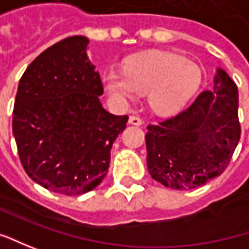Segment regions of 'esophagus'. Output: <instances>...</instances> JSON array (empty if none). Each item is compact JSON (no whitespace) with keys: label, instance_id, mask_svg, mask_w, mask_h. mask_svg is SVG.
Returning <instances> with one entry per match:
<instances>
[{"label":"esophagus","instance_id":"1","mask_svg":"<svg viewBox=\"0 0 249 249\" xmlns=\"http://www.w3.org/2000/svg\"><path fill=\"white\" fill-rule=\"evenodd\" d=\"M128 123H129L131 125H142L143 124L142 118L138 116H129V118H128Z\"/></svg>","mask_w":249,"mask_h":249}]
</instances>
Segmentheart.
I'll list each match as a JSON object with an SVG mask.
<instances>
[{"label": "heart", "mask_w": 249, "mask_h": 249, "mask_svg": "<svg viewBox=\"0 0 249 249\" xmlns=\"http://www.w3.org/2000/svg\"><path fill=\"white\" fill-rule=\"evenodd\" d=\"M105 87L117 100L126 102L138 93H149L151 108L161 116H171L187 105L202 81L201 69L183 56L169 52H150L126 62L125 71L108 69Z\"/></svg>", "instance_id": "1"}]
</instances>
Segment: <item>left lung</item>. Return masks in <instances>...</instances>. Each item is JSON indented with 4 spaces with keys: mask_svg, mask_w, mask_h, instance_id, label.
<instances>
[{
    "mask_svg": "<svg viewBox=\"0 0 249 249\" xmlns=\"http://www.w3.org/2000/svg\"><path fill=\"white\" fill-rule=\"evenodd\" d=\"M240 135L237 85L218 69L213 89L201 92L178 116L147 126L149 174L175 190L200 187L226 169Z\"/></svg>",
    "mask_w": 249,
    "mask_h": 249,
    "instance_id": "8db88e82",
    "label": "left lung"
}]
</instances>
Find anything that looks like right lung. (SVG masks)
I'll list each match as a JSON object with an SVG mask.
<instances>
[{"label": "right lung", "instance_id": "1", "mask_svg": "<svg viewBox=\"0 0 249 249\" xmlns=\"http://www.w3.org/2000/svg\"><path fill=\"white\" fill-rule=\"evenodd\" d=\"M88 44L74 36L37 56L23 73L13 106L12 131L24 171L66 196L100 184L111 146L128 121L102 106L103 85L87 56Z\"/></svg>", "mask_w": 249, "mask_h": 249}]
</instances>
